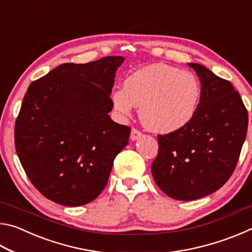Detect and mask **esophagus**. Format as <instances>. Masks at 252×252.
Here are the masks:
<instances>
[{
	"label": "esophagus",
	"mask_w": 252,
	"mask_h": 252,
	"mask_svg": "<svg viewBox=\"0 0 252 252\" xmlns=\"http://www.w3.org/2000/svg\"><path fill=\"white\" fill-rule=\"evenodd\" d=\"M141 135H142V132H141V131L136 129V127H132L131 135H130L131 140H136V139H139L140 136H141Z\"/></svg>",
	"instance_id": "34e87169"
}]
</instances>
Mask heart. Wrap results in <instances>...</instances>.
<instances>
[{"instance_id": "b5f03b06", "label": "heart", "mask_w": 252, "mask_h": 252, "mask_svg": "<svg viewBox=\"0 0 252 252\" xmlns=\"http://www.w3.org/2000/svg\"><path fill=\"white\" fill-rule=\"evenodd\" d=\"M201 84L190 72L163 63L144 66L125 81V89L113 92L119 112L130 116L133 105L149 130L171 133L185 127L197 113Z\"/></svg>"}]
</instances>
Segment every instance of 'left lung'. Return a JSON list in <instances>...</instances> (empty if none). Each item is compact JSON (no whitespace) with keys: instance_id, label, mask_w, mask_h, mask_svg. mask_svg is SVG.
Instances as JSON below:
<instances>
[{"instance_id":"obj_1","label":"left lung","mask_w":252,"mask_h":252,"mask_svg":"<svg viewBox=\"0 0 252 252\" xmlns=\"http://www.w3.org/2000/svg\"><path fill=\"white\" fill-rule=\"evenodd\" d=\"M189 66L201 82L197 113L182 129L158 135L151 165L157 186L183 201L206 197L229 180L248 130V111L231 82L201 64Z\"/></svg>"}]
</instances>
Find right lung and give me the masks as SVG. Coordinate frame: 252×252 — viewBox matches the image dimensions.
Wrapping results in <instances>:
<instances>
[{
	"instance_id": "1",
	"label": "right lung",
	"mask_w": 252,
	"mask_h": 252,
	"mask_svg": "<svg viewBox=\"0 0 252 252\" xmlns=\"http://www.w3.org/2000/svg\"><path fill=\"white\" fill-rule=\"evenodd\" d=\"M123 60L64 63L30 84L15 121V149L30 181L45 198L78 207L105 188L131 132L109 116Z\"/></svg>"
}]
</instances>
